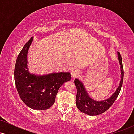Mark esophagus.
<instances>
[{
	"label": "esophagus",
	"mask_w": 134,
	"mask_h": 134,
	"mask_svg": "<svg viewBox=\"0 0 134 134\" xmlns=\"http://www.w3.org/2000/svg\"><path fill=\"white\" fill-rule=\"evenodd\" d=\"M79 73H80L79 70H76V69H74V70H72V71H71L72 77V78L76 77H77L78 76H79Z\"/></svg>",
	"instance_id": "obj_1"
}]
</instances>
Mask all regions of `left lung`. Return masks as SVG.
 I'll list each match as a JSON object with an SVG mask.
<instances>
[{
    "mask_svg": "<svg viewBox=\"0 0 134 134\" xmlns=\"http://www.w3.org/2000/svg\"><path fill=\"white\" fill-rule=\"evenodd\" d=\"M118 58L120 65L121 80L115 93L108 99L102 101H96L92 99L89 96L84 86V83L78 79H75L74 83L77 88L76 106L81 112L84 113L85 114L91 115V116H95V115L101 114L107 111L108 109L110 108V107L116 100L120 92L123 84V80H124V68H123L122 65V59L118 52Z\"/></svg>",
    "mask_w": 134,
    "mask_h": 134,
    "instance_id": "1",
    "label": "left lung"
}]
</instances>
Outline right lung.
<instances>
[{"instance_id": "add662e5", "label": "right lung", "mask_w": 134, "mask_h": 134, "mask_svg": "<svg viewBox=\"0 0 134 134\" xmlns=\"http://www.w3.org/2000/svg\"><path fill=\"white\" fill-rule=\"evenodd\" d=\"M33 37L24 44L17 58L14 69L16 89L28 107L47 110L54 104L58 91L64 83L71 79L70 72H53L43 75L32 74L27 67V53Z\"/></svg>"}]
</instances>
